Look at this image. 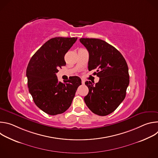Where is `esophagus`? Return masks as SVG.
Segmentation results:
<instances>
[{"label":"esophagus","mask_w":158,"mask_h":158,"mask_svg":"<svg viewBox=\"0 0 158 158\" xmlns=\"http://www.w3.org/2000/svg\"><path fill=\"white\" fill-rule=\"evenodd\" d=\"M84 82H85V81L84 80H83V79H82V84H84Z\"/></svg>","instance_id":"esophagus-1"}]
</instances>
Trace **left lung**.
Masks as SVG:
<instances>
[{"instance_id":"obj_1","label":"left lung","mask_w":158,"mask_h":158,"mask_svg":"<svg viewBox=\"0 0 158 158\" xmlns=\"http://www.w3.org/2000/svg\"><path fill=\"white\" fill-rule=\"evenodd\" d=\"M80 42L89 52V71L99 77L94 85L86 81L88 94L84 101L93 113L107 116L114 111L126 97L129 84L128 67L123 55L106 41L99 39L81 38Z\"/></svg>"}]
</instances>
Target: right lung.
<instances>
[{"instance_id": "obj_1", "label": "right lung", "mask_w": 158, "mask_h": 158, "mask_svg": "<svg viewBox=\"0 0 158 158\" xmlns=\"http://www.w3.org/2000/svg\"><path fill=\"white\" fill-rule=\"evenodd\" d=\"M77 37H54L31 57L26 70L27 85L35 105L49 115L62 114L71 106L81 79L73 76L59 82L56 73L65 65L64 56Z\"/></svg>"}]
</instances>
